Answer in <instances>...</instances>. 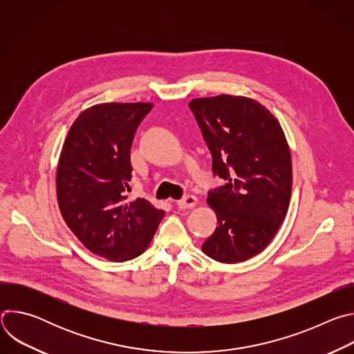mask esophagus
Listing matches in <instances>:
<instances>
[{"instance_id": "obj_1", "label": "esophagus", "mask_w": 354, "mask_h": 354, "mask_svg": "<svg viewBox=\"0 0 354 354\" xmlns=\"http://www.w3.org/2000/svg\"><path fill=\"white\" fill-rule=\"evenodd\" d=\"M197 205V198L192 194H186L183 196L180 200L176 201V206L180 209V210H185V209H192Z\"/></svg>"}]
</instances>
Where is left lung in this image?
Instances as JSON below:
<instances>
[{
	"label": "left lung",
	"mask_w": 354,
	"mask_h": 354,
	"mask_svg": "<svg viewBox=\"0 0 354 354\" xmlns=\"http://www.w3.org/2000/svg\"><path fill=\"white\" fill-rule=\"evenodd\" d=\"M225 185L209 190L218 227L201 245L221 263L262 252L280 228L291 197V157L276 118L258 100L220 95L189 104Z\"/></svg>",
	"instance_id": "1"
}]
</instances>
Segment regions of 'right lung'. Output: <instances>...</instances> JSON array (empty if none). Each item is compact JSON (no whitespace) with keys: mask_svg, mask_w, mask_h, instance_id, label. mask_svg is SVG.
I'll list each match as a JSON object with an SVG mask.
<instances>
[{"mask_svg":"<svg viewBox=\"0 0 354 354\" xmlns=\"http://www.w3.org/2000/svg\"><path fill=\"white\" fill-rule=\"evenodd\" d=\"M151 104H102L73 123L57 167V198L66 224L93 254L113 262L138 257L164 212L145 198L129 201L130 149Z\"/></svg>","mask_w":354,"mask_h":354,"instance_id":"right-lung-1","label":"right lung"}]
</instances>
